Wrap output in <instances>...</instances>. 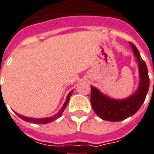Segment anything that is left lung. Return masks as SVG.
Segmentation results:
<instances>
[{
    "instance_id": "obj_1",
    "label": "left lung",
    "mask_w": 154,
    "mask_h": 154,
    "mask_svg": "<svg viewBox=\"0 0 154 154\" xmlns=\"http://www.w3.org/2000/svg\"><path fill=\"white\" fill-rule=\"evenodd\" d=\"M137 58L139 72V84L136 91L123 99H116L106 95L94 86H91V103L99 118L110 122H119L132 116L139 110L146 99L149 87L148 69L134 44L130 43Z\"/></svg>"
}]
</instances>
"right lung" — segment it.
Here are the masks:
<instances>
[{
    "label": "right lung",
    "mask_w": 154,
    "mask_h": 154,
    "mask_svg": "<svg viewBox=\"0 0 154 154\" xmlns=\"http://www.w3.org/2000/svg\"><path fill=\"white\" fill-rule=\"evenodd\" d=\"M72 93H73V90H72L71 91H70L69 94H67V98H66V101H65V103H63V106L62 108H61V110L58 112L57 114H55V115H53V116L48 117V118H43V119H35V118H28V117L23 116V115H20V114H17V113H16V114H17V115H18L20 118V119H23L24 121L28 122H32V123H35V124L49 123V122H51L55 121V120H56L57 119H59V118H60V117L62 115L63 112V110H65V108H66V106H67V104H68L70 97H71V95L72 94Z\"/></svg>",
    "instance_id": "add662e5"
}]
</instances>
